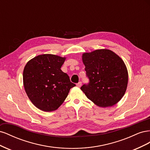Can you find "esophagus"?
I'll use <instances>...</instances> for the list:
<instances>
[{"label": "esophagus", "instance_id": "34e87169", "mask_svg": "<svg viewBox=\"0 0 150 150\" xmlns=\"http://www.w3.org/2000/svg\"><path fill=\"white\" fill-rule=\"evenodd\" d=\"M81 85H82V83H81V82H79L78 84H76V86H78V87H79V88H80V87H81Z\"/></svg>", "mask_w": 150, "mask_h": 150}]
</instances>
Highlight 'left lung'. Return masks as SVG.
Here are the masks:
<instances>
[{
  "instance_id": "left-lung-1",
  "label": "left lung",
  "mask_w": 150,
  "mask_h": 150,
  "mask_svg": "<svg viewBox=\"0 0 150 150\" xmlns=\"http://www.w3.org/2000/svg\"><path fill=\"white\" fill-rule=\"evenodd\" d=\"M88 84L81 89L97 106H114L124 96L128 82L126 66L121 58L109 49H98L83 54Z\"/></svg>"
}]
</instances>
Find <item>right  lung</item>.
Here are the masks:
<instances>
[{"mask_svg":"<svg viewBox=\"0 0 150 150\" xmlns=\"http://www.w3.org/2000/svg\"><path fill=\"white\" fill-rule=\"evenodd\" d=\"M66 57L42 54L28 62L23 71L25 93L34 105L43 111H55L76 86L61 67Z\"/></svg>","mask_w":150,"mask_h":150,"instance_id":"1","label":"right lung"}]
</instances>
